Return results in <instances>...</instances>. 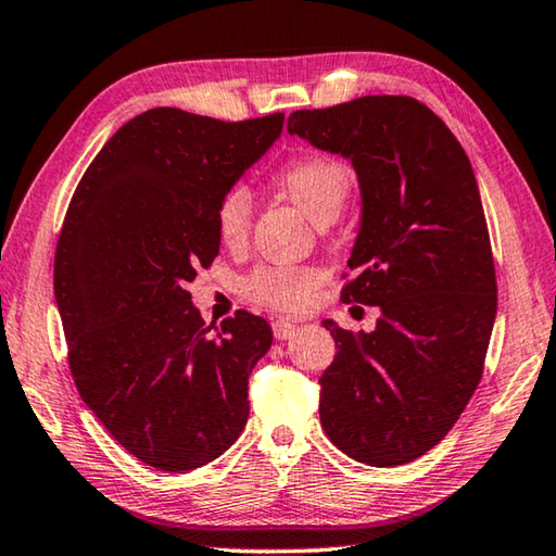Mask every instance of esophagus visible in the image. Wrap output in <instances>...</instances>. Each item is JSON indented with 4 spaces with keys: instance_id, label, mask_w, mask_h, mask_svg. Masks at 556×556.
<instances>
[{
    "instance_id": "1",
    "label": "esophagus",
    "mask_w": 556,
    "mask_h": 556,
    "mask_svg": "<svg viewBox=\"0 0 556 556\" xmlns=\"http://www.w3.org/2000/svg\"><path fill=\"white\" fill-rule=\"evenodd\" d=\"M299 325L291 323V320H275L271 323V330H275V337L277 340H289V337L296 332Z\"/></svg>"
}]
</instances>
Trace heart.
<instances>
[{
  "mask_svg": "<svg viewBox=\"0 0 556 556\" xmlns=\"http://www.w3.org/2000/svg\"><path fill=\"white\" fill-rule=\"evenodd\" d=\"M277 188L313 224L334 222L350 194V173L330 156H301L279 170ZM250 222L253 198L245 188H231L216 206L222 243L241 248L250 236ZM318 281V271L311 267H260L243 281V293L277 311H299L311 301Z\"/></svg>",
  "mask_w": 556,
  "mask_h": 556,
  "instance_id": "obj_1",
  "label": "heart"
}]
</instances>
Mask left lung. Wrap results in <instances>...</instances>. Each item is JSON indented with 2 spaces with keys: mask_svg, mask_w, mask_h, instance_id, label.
<instances>
[{
  "mask_svg": "<svg viewBox=\"0 0 556 556\" xmlns=\"http://www.w3.org/2000/svg\"><path fill=\"white\" fill-rule=\"evenodd\" d=\"M287 129L352 161L362 216L342 299L380 308L371 332L323 320L337 354L320 376V424L358 463H412L463 415L496 320L470 159L443 119L407 96L296 111Z\"/></svg>",
  "mask_w": 556,
  "mask_h": 556,
  "instance_id": "8db88e82",
  "label": "left lung"
}]
</instances>
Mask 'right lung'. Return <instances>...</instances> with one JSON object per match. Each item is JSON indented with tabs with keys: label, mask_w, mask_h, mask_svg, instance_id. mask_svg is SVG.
Instances as JSON below:
<instances>
[{
	"label": "right lung",
	"mask_w": 556,
	"mask_h": 556,
	"mask_svg": "<svg viewBox=\"0 0 556 556\" xmlns=\"http://www.w3.org/2000/svg\"><path fill=\"white\" fill-rule=\"evenodd\" d=\"M281 127L279 113L222 123L151 108L105 141L64 216L54 299L74 383L108 433L163 472L212 463L245 429L271 328L245 311L204 325L188 285L219 255L216 206Z\"/></svg>",
	"instance_id": "obj_1"
}]
</instances>
